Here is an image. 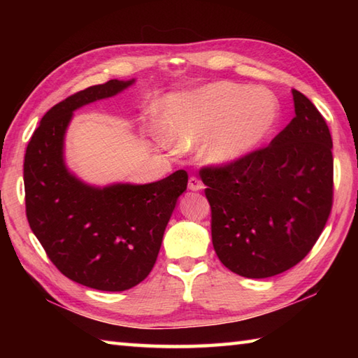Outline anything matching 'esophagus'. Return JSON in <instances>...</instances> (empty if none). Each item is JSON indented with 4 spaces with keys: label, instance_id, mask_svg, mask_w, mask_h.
Returning a JSON list of instances; mask_svg holds the SVG:
<instances>
[{
    "label": "esophagus",
    "instance_id": "1",
    "mask_svg": "<svg viewBox=\"0 0 358 358\" xmlns=\"http://www.w3.org/2000/svg\"><path fill=\"white\" fill-rule=\"evenodd\" d=\"M187 187L191 189V191H201V189L204 187V185L201 183V180H200V178H196V177H191V178H189Z\"/></svg>",
    "mask_w": 358,
    "mask_h": 358
}]
</instances>
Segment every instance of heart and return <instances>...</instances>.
I'll use <instances>...</instances> for the list:
<instances>
[{
  "mask_svg": "<svg viewBox=\"0 0 358 358\" xmlns=\"http://www.w3.org/2000/svg\"><path fill=\"white\" fill-rule=\"evenodd\" d=\"M280 118L275 95L234 83H215L163 101L164 134L175 148L204 141L201 158L214 166L249 155L268 138Z\"/></svg>",
  "mask_w": 358,
  "mask_h": 358,
  "instance_id": "heart-1",
  "label": "heart"
}]
</instances>
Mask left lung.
Returning a JSON list of instances; mask_svg holds the SVG:
<instances>
[{
  "label": "left lung",
  "mask_w": 358,
  "mask_h": 358,
  "mask_svg": "<svg viewBox=\"0 0 358 358\" xmlns=\"http://www.w3.org/2000/svg\"><path fill=\"white\" fill-rule=\"evenodd\" d=\"M295 117L269 146L200 177L210 204L212 245L227 269L268 278L291 269L314 248L332 209L329 127L299 90Z\"/></svg>",
  "instance_id": "1"
}]
</instances>
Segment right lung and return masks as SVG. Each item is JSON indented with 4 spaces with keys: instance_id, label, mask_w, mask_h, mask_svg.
I'll return each mask as SVG.
<instances>
[{
    "instance_id": "add662e5",
    "label": "right lung",
    "mask_w": 358,
    "mask_h": 358,
    "mask_svg": "<svg viewBox=\"0 0 358 358\" xmlns=\"http://www.w3.org/2000/svg\"><path fill=\"white\" fill-rule=\"evenodd\" d=\"M134 83L110 80L67 96L45 112L24 155L26 215L57 269L98 291L120 292L149 275L186 171L155 183L95 187L67 171L64 134L73 110L117 95Z\"/></svg>"
}]
</instances>
